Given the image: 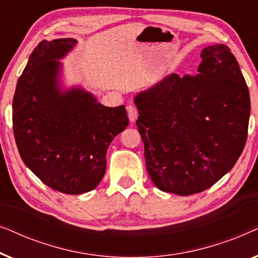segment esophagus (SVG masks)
Here are the masks:
<instances>
[{
  "label": "esophagus",
  "instance_id": "34e87169",
  "mask_svg": "<svg viewBox=\"0 0 258 258\" xmlns=\"http://www.w3.org/2000/svg\"><path fill=\"white\" fill-rule=\"evenodd\" d=\"M126 110H128V117H129V121L130 122H135L137 119V116H139V111H137V109L135 105H128L126 107Z\"/></svg>",
  "mask_w": 258,
  "mask_h": 258
}]
</instances>
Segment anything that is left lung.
Here are the masks:
<instances>
[{"mask_svg":"<svg viewBox=\"0 0 258 258\" xmlns=\"http://www.w3.org/2000/svg\"><path fill=\"white\" fill-rule=\"evenodd\" d=\"M195 76L170 74L134 98L151 181L165 192L203 191L244 149L250 95L225 44L206 47Z\"/></svg>","mask_w":258,"mask_h":258,"instance_id":"1","label":"left lung"}]
</instances>
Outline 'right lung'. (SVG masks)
Listing matches in <instances>:
<instances>
[{
  "instance_id": "1",
  "label": "right lung",
  "mask_w": 258,
  "mask_h": 258,
  "mask_svg": "<svg viewBox=\"0 0 258 258\" xmlns=\"http://www.w3.org/2000/svg\"><path fill=\"white\" fill-rule=\"evenodd\" d=\"M75 38L43 40L17 81L13 128L24 164L51 189L80 195L103 178L111 141L129 124L124 105L105 107L80 86L62 84Z\"/></svg>"
}]
</instances>
